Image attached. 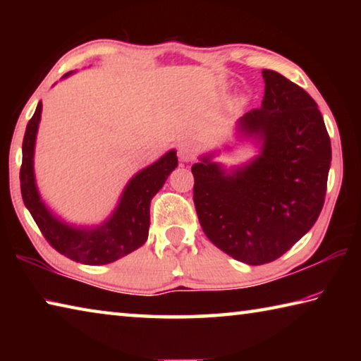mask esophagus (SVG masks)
<instances>
[{"mask_svg": "<svg viewBox=\"0 0 361 361\" xmlns=\"http://www.w3.org/2000/svg\"><path fill=\"white\" fill-rule=\"evenodd\" d=\"M195 152H197V146L191 140H185L178 146V156L181 162H192L195 159Z\"/></svg>", "mask_w": 361, "mask_h": 361, "instance_id": "34e87169", "label": "esophagus"}]
</instances>
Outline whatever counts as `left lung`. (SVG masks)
I'll list each match as a JSON object with an SVG mask.
<instances>
[{"mask_svg":"<svg viewBox=\"0 0 361 361\" xmlns=\"http://www.w3.org/2000/svg\"><path fill=\"white\" fill-rule=\"evenodd\" d=\"M262 78L261 108L235 126L237 137L259 145L258 154L226 169L213 151L191 169L205 235L252 266L280 258L307 234L325 202L331 166V142L312 97L277 71L262 70Z\"/></svg>","mask_w":361,"mask_h":361,"instance_id":"8db88e82","label":"left lung"}]
</instances>
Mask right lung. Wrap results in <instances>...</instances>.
I'll list each match as a JSON object with an SVG mask.
<instances>
[{
    "label": "right lung",
    "instance_id": "add662e5",
    "mask_svg": "<svg viewBox=\"0 0 361 361\" xmlns=\"http://www.w3.org/2000/svg\"><path fill=\"white\" fill-rule=\"evenodd\" d=\"M70 75L73 71L66 73L63 79ZM41 111L39 102L23 137L20 191L23 204L32 213L42 235L59 253L89 266L108 264L135 252L148 239L151 199L164 186L169 175L178 167L176 151H167L151 166L133 175L122 191L116 209L102 224H70L49 209L36 186L35 145Z\"/></svg>",
    "mask_w": 361,
    "mask_h": 361
}]
</instances>
